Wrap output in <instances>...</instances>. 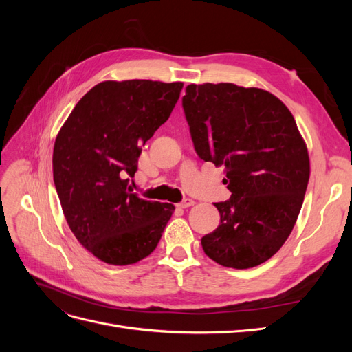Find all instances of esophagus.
<instances>
[{
  "mask_svg": "<svg viewBox=\"0 0 352 352\" xmlns=\"http://www.w3.org/2000/svg\"><path fill=\"white\" fill-rule=\"evenodd\" d=\"M194 204H195V201H194V199L186 198V199H184L182 202H179L177 207H179V208H188V207H192Z\"/></svg>",
  "mask_w": 352,
  "mask_h": 352,
  "instance_id": "1",
  "label": "esophagus"
}]
</instances>
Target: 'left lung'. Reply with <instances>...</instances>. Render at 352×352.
<instances>
[{"label":"left lung","mask_w":352,"mask_h":352,"mask_svg":"<svg viewBox=\"0 0 352 352\" xmlns=\"http://www.w3.org/2000/svg\"><path fill=\"white\" fill-rule=\"evenodd\" d=\"M182 105L197 154L225 166L232 192L214 204L220 225L202 250L225 267H255L291 235L310 179L294 116L269 91L235 83H190Z\"/></svg>","instance_id":"1"}]
</instances>
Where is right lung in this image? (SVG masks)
Here are the masks:
<instances>
[{
    "instance_id": "obj_1",
    "label": "right lung",
    "mask_w": 352,
    "mask_h": 352,
    "mask_svg": "<svg viewBox=\"0 0 352 352\" xmlns=\"http://www.w3.org/2000/svg\"><path fill=\"white\" fill-rule=\"evenodd\" d=\"M182 82L105 80L83 95L56 138L52 175L73 235L98 260L148 257L175 206L138 197L129 179L141 146L172 114Z\"/></svg>"
}]
</instances>
